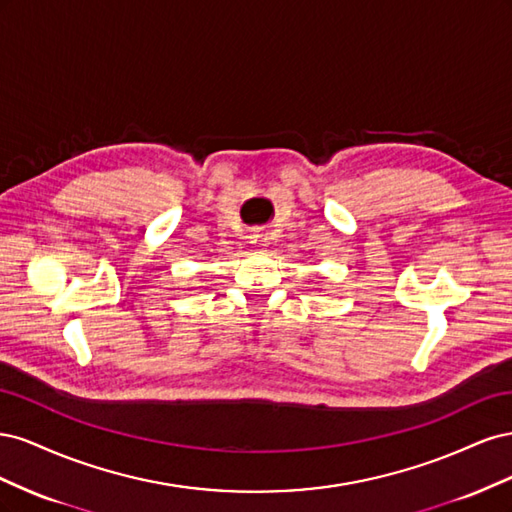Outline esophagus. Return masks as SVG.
Returning <instances> with one entry per match:
<instances>
[{"label": "esophagus", "mask_w": 512, "mask_h": 512, "mask_svg": "<svg viewBox=\"0 0 512 512\" xmlns=\"http://www.w3.org/2000/svg\"><path fill=\"white\" fill-rule=\"evenodd\" d=\"M250 243L256 247V250H265L269 245V232L265 228H254L250 235Z\"/></svg>", "instance_id": "34e87169"}]
</instances>
